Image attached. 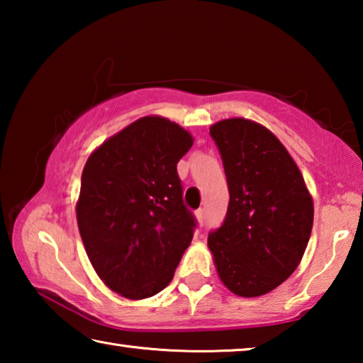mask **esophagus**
<instances>
[{"mask_svg":"<svg viewBox=\"0 0 363 363\" xmlns=\"http://www.w3.org/2000/svg\"><path fill=\"white\" fill-rule=\"evenodd\" d=\"M195 216H196V220H199L200 225L205 224V210H201V208H200V210H196Z\"/></svg>","mask_w":363,"mask_h":363,"instance_id":"34e87169","label":"esophagus"}]
</instances>
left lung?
I'll list each match as a JSON object with an SVG mask.
<instances>
[{
  "instance_id": "obj_1",
  "label": "left lung",
  "mask_w": 363,
  "mask_h": 363,
  "mask_svg": "<svg viewBox=\"0 0 363 363\" xmlns=\"http://www.w3.org/2000/svg\"><path fill=\"white\" fill-rule=\"evenodd\" d=\"M223 158L229 208L208 248L225 288L243 298L272 291L299 266L314 201L290 153L272 131L247 118L210 128Z\"/></svg>"
}]
</instances>
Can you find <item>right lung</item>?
Listing matches in <instances>:
<instances>
[{"mask_svg":"<svg viewBox=\"0 0 363 363\" xmlns=\"http://www.w3.org/2000/svg\"><path fill=\"white\" fill-rule=\"evenodd\" d=\"M192 144L177 123L149 115L108 138L84 164L79 235L96 274L123 298L162 291L192 242L195 219L176 169Z\"/></svg>","mask_w":363,"mask_h":363,"instance_id":"add662e5","label":"right lung"}]
</instances>
